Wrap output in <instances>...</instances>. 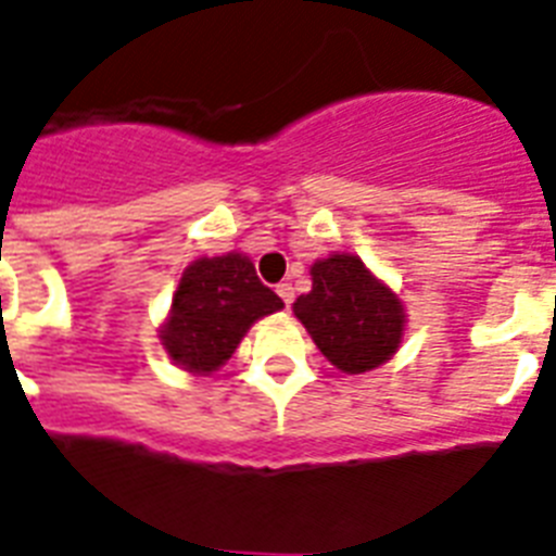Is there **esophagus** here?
<instances>
[{
  "label": "esophagus",
  "instance_id": "34e87169",
  "mask_svg": "<svg viewBox=\"0 0 556 556\" xmlns=\"http://www.w3.org/2000/svg\"><path fill=\"white\" fill-rule=\"evenodd\" d=\"M277 293H279V300L286 302V307L293 305V286H291V282H279Z\"/></svg>",
  "mask_w": 556,
  "mask_h": 556
}]
</instances>
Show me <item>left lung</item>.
Listing matches in <instances>:
<instances>
[{"mask_svg": "<svg viewBox=\"0 0 556 556\" xmlns=\"http://www.w3.org/2000/svg\"><path fill=\"white\" fill-rule=\"evenodd\" d=\"M314 288L293 302V314L314 336L330 365L365 372L393 356L404 330V307L358 256L330 254L311 268Z\"/></svg>", "mask_w": 556, "mask_h": 556, "instance_id": "8db88e82", "label": "left lung"}]
</instances>
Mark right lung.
I'll use <instances>...</instances> for the list:
<instances>
[{
	"instance_id": "obj_1",
	"label": "right lung",
	"mask_w": 556,
	"mask_h": 556,
	"mask_svg": "<svg viewBox=\"0 0 556 556\" xmlns=\"http://www.w3.org/2000/svg\"><path fill=\"white\" fill-rule=\"evenodd\" d=\"M282 307L277 293L256 277L242 254L203 256L180 277L161 342L189 372H214L226 365L245 330Z\"/></svg>"
}]
</instances>
